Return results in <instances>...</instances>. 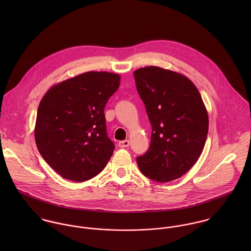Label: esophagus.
I'll use <instances>...</instances> for the list:
<instances>
[{
	"label": "esophagus",
	"instance_id": "34e87169",
	"mask_svg": "<svg viewBox=\"0 0 251 251\" xmlns=\"http://www.w3.org/2000/svg\"><path fill=\"white\" fill-rule=\"evenodd\" d=\"M129 146V140H124V141H120L119 142V147L120 148H126Z\"/></svg>",
	"mask_w": 251,
	"mask_h": 251
}]
</instances>
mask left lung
Here are the masks:
<instances>
[{
	"instance_id": "left-lung-1",
	"label": "left lung",
	"mask_w": 251,
	"mask_h": 251,
	"mask_svg": "<svg viewBox=\"0 0 251 251\" xmlns=\"http://www.w3.org/2000/svg\"><path fill=\"white\" fill-rule=\"evenodd\" d=\"M151 125L148 151L137 157L149 179L166 182L184 175L200 157L209 117L201 95L184 75L158 67L133 72Z\"/></svg>"
}]
</instances>
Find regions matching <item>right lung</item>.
Instances as JSON below:
<instances>
[{"mask_svg":"<svg viewBox=\"0 0 251 251\" xmlns=\"http://www.w3.org/2000/svg\"><path fill=\"white\" fill-rule=\"evenodd\" d=\"M121 76L88 72L51 87L39 102L35 139L44 160L63 178L84 181L100 174L115 150L104 107Z\"/></svg>","mask_w":251,"mask_h":251,"instance_id":"obj_1","label":"right lung"}]
</instances>
